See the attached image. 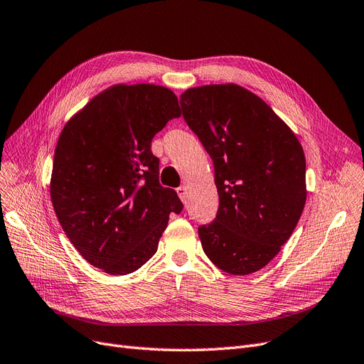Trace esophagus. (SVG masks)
Instances as JSON below:
<instances>
[{"instance_id":"obj_1","label":"esophagus","mask_w":364,"mask_h":364,"mask_svg":"<svg viewBox=\"0 0 364 364\" xmlns=\"http://www.w3.org/2000/svg\"><path fill=\"white\" fill-rule=\"evenodd\" d=\"M177 193H178V196H180V199H181V200H186V196H187V187H186V186H180L178 189H177Z\"/></svg>"}]
</instances>
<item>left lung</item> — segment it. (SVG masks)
Listing matches in <instances>:
<instances>
[{
	"mask_svg": "<svg viewBox=\"0 0 364 364\" xmlns=\"http://www.w3.org/2000/svg\"><path fill=\"white\" fill-rule=\"evenodd\" d=\"M183 117L214 165L218 216L199 226L200 245L220 270L246 276L280 252L306 204L300 141L270 106L237 84L186 90Z\"/></svg>",
	"mask_w": 364,
	"mask_h": 364,
	"instance_id": "obj_1",
	"label": "left lung"
}]
</instances>
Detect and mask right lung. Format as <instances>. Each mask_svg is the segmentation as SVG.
Listing matches in <instances>:
<instances>
[{"instance_id": "right-lung-1", "label": "right lung", "mask_w": 364, "mask_h": 364, "mask_svg": "<svg viewBox=\"0 0 364 364\" xmlns=\"http://www.w3.org/2000/svg\"><path fill=\"white\" fill-rule=\"evenodd\" d=\"M181 109L153 84H117L92 97L64 126L53 156L50 199L63 231L107 274L136 272L157 252L177 192L159 183L154 134Z\"/></svg>"}]
</instances>
